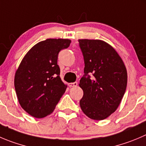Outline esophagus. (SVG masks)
Returning a JSON list of instances; mask_svg holds the SVG:
<instances>
[{"label":"esophagus","mask_w":146,"mask_h":146,"mask_svg":"<svg viewBox=\"0 0 146 146\" xmlns=\"http://www.w3.org/2000/svg\"><path fill=\"white\" fill-rule=\"evenodd\" d=\"M68 86L70 87H76V86H78V83L77 82H74V83H68Z\"/></svg>","instance_id":"1"}]
</instances>
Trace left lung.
<instances>
[{
    "mask_svg": "<svg viewBox=\"0 0 146 146\" xmlns=\"http://www.w3.org/2000/svg\"><path fill=\"white\" fill-rule=\"evenodd\" d=\"M78 42L85 63V74L79 83L83 90L80 106L88 118L100 121L115 112L121 103L126 90L127 70L108 43L88 39Z\"/></svg>",
    "mask_w": 146,
    "mask_h": 146,
    "instance_id": "left-lung-1",
    "label": "left lung"
}]
</instances>
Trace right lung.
Masks as SVG:
<instances>
[{
  "mask_svg": "<svg viewBox=\"0 0 146 146\" xmlns=\"http://www.w3.org/2000/svg\"><path fill=\"white\" fill-rule=\"evenodd\" d=\"M69 39L49 38L35 44L23 58L14 79L20 105L37 118L47 116L66 90L60 77L58 56L67 48Z\"/></svg>",
  "mask_w": 146,
  "mask_h": 146,
  "instance_id": "add662e5",
  "label": "right lung"
}]
</instances>
